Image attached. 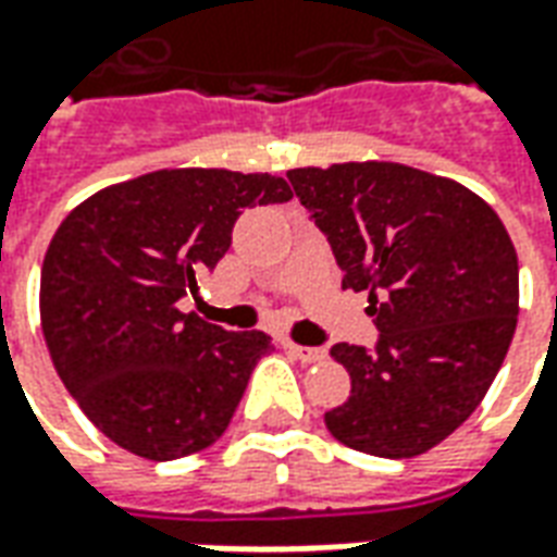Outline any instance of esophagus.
<instances>
[{
  "label": "esophagus",
  "mask_w": 557,
  "mask_h": 557,
  "mask_svg": "<svg viewBox=\"0 0 557 557\" xmlns=\"http://www.w3.org/2000/svg\"><path fill=\"white\" fill-rule=\"evenodd\" d=\"M289 355H295L301 363H322L327 358L325 349H315V346H295V343H286Z\"/></svg>",
  "instance_id": "obj_1"
}]
</instances>
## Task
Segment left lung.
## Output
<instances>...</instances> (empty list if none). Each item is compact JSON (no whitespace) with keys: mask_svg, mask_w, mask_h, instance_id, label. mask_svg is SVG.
<instances>
[{"mask_svg":"<svg viewBox=\"0 0 557 557\" xmlns=\"http://www.w3.org/2000/svg\"><path fill=\"white\" fill-rule=\"evenodd\" d=\"M331 244L343 289L370 292L373 349L337 343L351 397L327 432L361 454L409 459L462 426L486 397L519 315V262L498 214L450 178L403 163L289 170Z\"/></svg>","mask_w":557,"mask_h":557,"instance_id":"1","label":"left lung"}]
</instances>
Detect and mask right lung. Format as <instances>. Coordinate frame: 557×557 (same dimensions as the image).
Listing matches in <instances>:
<instances>
[{"mask_svg": "<svg viewBox=\"0 0 557 557\" xmlns=\"http://www.w3.org/2000/svg\"><path fill=\"white\" fill-rule=\"evenodd\" d=\"M268 172L160 170L89 196L41 268V325L55 373L98 430L154 462L206 450L230 426L262 331H223L178 301L199 292L244 208L289 202Z\"/></svg>", "mask_w": 557, "mask_h": 557, "instance_id": "right-lung-1", "label": "right lung"}]
</instances>
